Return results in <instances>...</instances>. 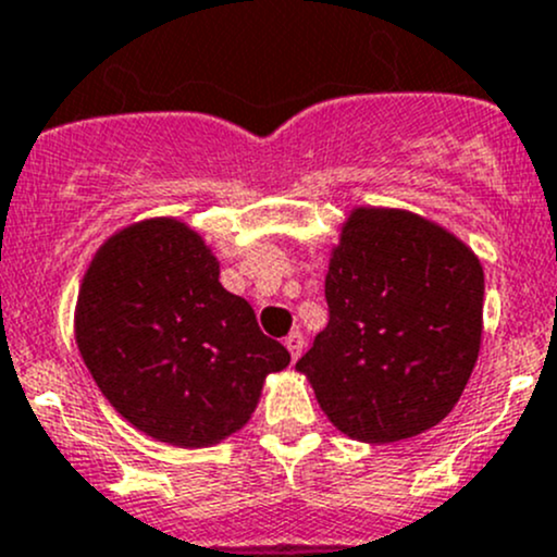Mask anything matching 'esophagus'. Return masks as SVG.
I'll list each match as a JSON object with an SVG mask.
<instances>
[{
    "instance_id": "1",
    "label": "esophagus",
    "mask_w": 557,
    "mask_h": 557,
    "mask_svg": "<svg viewBox=\"0 0 557 557\" xmlns=\"http://www.w3.org/2000/svg\"><path fill=\"white\" fill-rule=\"evenodd\" d=\"M285 347H288V352H290V358H299L301 356V350H305V334H301V331H290L288 336H285Z\"/></svg>"
}]
</instances>
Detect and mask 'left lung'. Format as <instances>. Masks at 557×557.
I'll return each instance as SVG.
<instances>
[{"label":"left lung","instance_id":"obj_1","mask_svg":"<svg viewBox=\"0 0 557 557\" xmlns=\"http://www.w3.org/2000/svg\"><path fill=\"white\" fill-rule=\"evenodd\" d=\"M329 325L296 372L350 440H412L450 414L482 342L485 274L463 239L396 207H356L331 247Z\"/></svg>","mask_w":557,"mask_h":557}]
</instances>
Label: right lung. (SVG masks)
I'll return each instance as SVG.
<instances>
[{
	"mask_svg": "<svg viewBox=\"0 0 557 557\" xmlns=\"http://www.w3.org/2000/svg\"><path fill=\"white\" fill-rule=\"evenodd\" d=\"M218 277L199 232L145 218L94 252L75 305L77 350L107 401L145 436L185 450L237 434L269 374L290 363Z\"/></svg>",
	"mask_w": 557,
	"mask_h": 557,
	"instance_id": "right-lung-1",
	"label": "right lung"
}]
</instances>
